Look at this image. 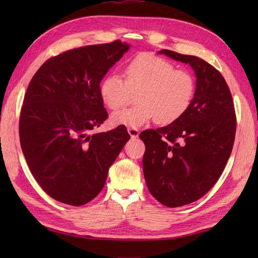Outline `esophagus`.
<instances>
[{"instance_id":"obj_1","label":"esophagus","mask_w":258,"mask_h":258,"mask_svg":"<svg viewBox=\"0 0 258 258\" xmlns=\"http://www.w3.org/2000/svg\"><path fill=\"white\" fill-rule=\"evenodd\" d=\"M128 134L132 139L139 137V130L137 128H128Z\"/></svg>"}]
</instances>
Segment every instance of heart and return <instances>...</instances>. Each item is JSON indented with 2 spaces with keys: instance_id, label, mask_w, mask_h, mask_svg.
Masks as SVG:
<instances>
[{
  "instance_id": "obj_1",
  "label": "heart",
  "mask_w": 258,
  "mask_h": 258,
  "mask_svg": "<svg viewBox=\"0 0 258 258\" xmlns=\"http://www.w3.org/2000/svg\"><path fill=\"white\" fill-rule=\"evenodd\" d=\"M124 82L117 75H108L100 85V97L112 111L127 105L137 95V106L112 115L114 124L138 128L155 119L169 124L185 114L196 90L194 75L166 59L143 52L132 58L123 70Z\"/></svg>"
}]
</instances>
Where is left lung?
Returning <instances> with one entry per match:
<instances>
[{"label":"left lung","instance_id":"1","mask_svg":"<svg viewBox=\"0 0 258 258\" xmlns=\"http://www.w3.org/2000/svg\"><path fill=\"white\" fill-rule=\"evenodd\" d=\"M159 52L190 64L197 76L191 104L181 118L140 134L147 188L161 205L176 208L205 196L220 178L235 142L237 118L220 71L198 57Z\"/></svg>","mask_w":258,"mask_h":258}]
</instances>
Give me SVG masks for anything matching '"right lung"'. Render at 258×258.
Masks as SVG:
<instances>
[{"label":"right lung","instance_id":"right-lung-1","mask_svg":"<svg viewBox=\"0 0 258 258\" xmlns=\"http://www.w3.org/2000/svg\"><path fill=\"white\" fill-rule=\"evenodd\" d=\"M128 49L116 40L63 51L45 61L28 86L20 145L36 182L62 204L79 207L97 197L130 139L124 126L91 135L108 116L100 83Z\"/></svg>","mask_w":258,"mask_h":258}]
</instances>
